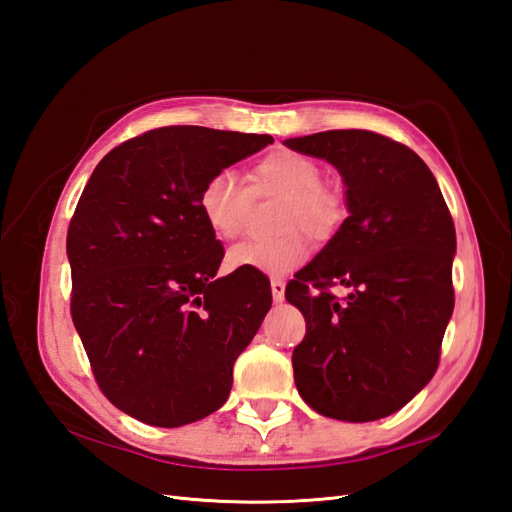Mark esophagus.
Listing matches in <instances>:
<instances>
[{
  "instance_id": "obj_1",
  "label": "esophagus",
  "mask_w": 512,
  "mask_h": 512,
  "mask_svg": "<svg viewBox=\"0 0 512 512\" xmlns=\"http://www.w3.org/2000/svg\"><path fill=\"white\" fill-rule=\"evenodd\" d=\"M284 290H286V284L284 280H271V292H273V301L275 303H282L284 301Z\"/></svg>"
}]
</instances>
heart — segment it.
Segmentation results:
<instances>
[{"mask_svg": "<svg viewBox=\"0 0 512 512\" xmlns=\"http://www.w3.org/2000/svg\"><path fill=\"white\" fill-rule=\"evenodd\" d=\"M322 168L297 151H273L252 168V192L282 194L277 228L284 230L269 239H250L230 247L228 267L284 275L307 260V239H329L344 218L339 198L324 188ZM198 211L213 235L235 239L243 230L250 188L230 168L211 173L198 190Z\"/></svg>", "mask_w": 512, "mask_h": 512, "instance_id": "b5f03b06", "label": "heart"}]
</instances>
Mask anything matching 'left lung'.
<instances>
[{"label":"left lung","instance_id":"obj_1","mask_svg":"<svg viewBox=\"0 0 512 512\" xmlns=\"http://www.w3.org/2000/svg\"><path fill=\"white\" fill-rule=\"evenodd\" d=\"M331 162L350 215L286 286L307 331L292 352L294 382L316 412L367 423L404 408L433 378L455 307V224L416 153L369 130L288 138ZM335 285L349 288L337 298Z\"/></svg>","mask_w":512,"mask_h":512}]
</instances>
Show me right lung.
<instances>
[{"label":"right lung","instance_id":"obj_1","mask_svg":"<svg viewBox=\"0 0 512 512\" xmlns=\"http://www.w3.org/2000/svg\"><path fill=\"white\" fill-rule=\"evenodd\" d=\"M273 143L200 126L149 130L108 151L68 226L70 314L104 397L156 427L224 406L232 365L271 307L258 271L215 277L224 247L198 190Z\"/></svg>","mask_w":512,"mask_h":512}]
</instances>
